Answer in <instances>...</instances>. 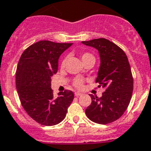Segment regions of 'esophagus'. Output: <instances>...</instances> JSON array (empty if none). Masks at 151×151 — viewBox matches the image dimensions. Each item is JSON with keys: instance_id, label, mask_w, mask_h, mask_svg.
<instances>
[{"instance_id": "obj_1", "label": "esophagus", "mask_w": 151, "mask_h": 151, "mask_svg": "<svg viewBox=\"0 0 151 151\" xmlns=\"http://www.w3.org/2000/svg\"><path fill=\"white\" fill-rule=\"evenodd\" d=\"M81 92H75V93H74V96H81Z\"/></svg>"}]
</instances>
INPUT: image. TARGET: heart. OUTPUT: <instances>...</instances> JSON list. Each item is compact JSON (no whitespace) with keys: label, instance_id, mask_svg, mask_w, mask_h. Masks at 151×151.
<instances>
[{"label":"heart","instance_id":"heart-1","mask_svg":"<svg viewBox=\"0 0 151 151\" xmlns=\"http://www.w3.org/2000/svg\"><path fill=\"white\" fill-rule=\"evenodd\" d=\"M81 58L82 62H85V60H88V59H95L94 55L92 54H91V53H89V52H83V53H81ZM66 58H64V59H63V61H62V66H64L65 63H66ZM73 86L75 88H82L83 86V81L81 80V79H80V78H76L75 80L73 81Z\"/></svg>","mask_w":151,"mask_h":151}]
</instances>
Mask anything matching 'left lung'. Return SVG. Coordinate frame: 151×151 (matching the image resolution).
I'll return each mask as SVG.
<instances>
[{"instance_id": "left-lung-1", "label": "left lung", "mask_w": 151, "mask_h": 151, "mask_svg": "<svg viewBox=\"0 0 151 151\" xmlns=\"http://www.w3.org/2000/svg\"><path fill=\"white\" fill-rule=\"evenodd\" d=\"M99 51L101 63L96 82L106 88L102 97L90 95L92 103L85 110L92 122L110 124L122 117L128 108L133 91V78L126 54L105 38L82 41Z\"/></svg>"}]
</instances>
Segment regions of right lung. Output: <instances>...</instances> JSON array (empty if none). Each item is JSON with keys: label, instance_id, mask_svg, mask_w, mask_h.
Masks as SVG:
<instances>
[{"label": "right lung", "instance_id": "right-lung-1", "mask_svg": "<svg viewBox=\"0 0 151 151\" xmlns=\"http://www.w3.org/2000/svg\"><path fill=\"white\" fill-rule=\"evenodd\" d=\"M73 43L40 41L22 52L16 69L15 85L22 107L37 123L52 126L65 118L74 95L59 92L54 98L51 78L58 71L59 56Z\"/></svg>", "mask_w": 151, "mask_h": 151}]
</instances>
